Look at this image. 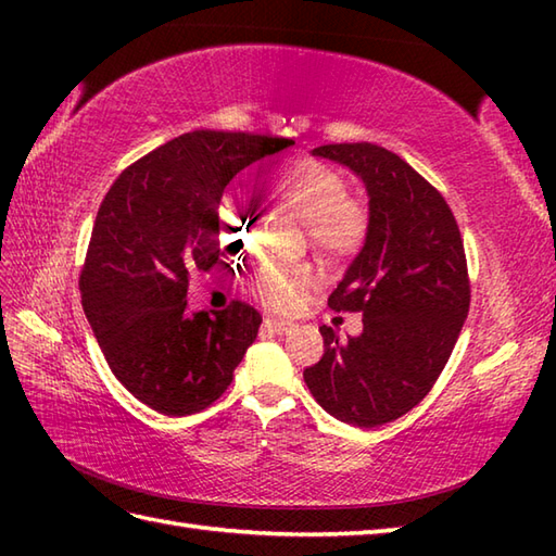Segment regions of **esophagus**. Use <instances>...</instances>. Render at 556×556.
<instances>
[{
  "instance_id": "esophagus-1",
  "label": "esophagus",
  "mask_w": 556,
  "mask_h": 556,
  "mask_svg": "<svg viewBox=\"0 0 556 556\" xmlns=\"http://www.w3.org/2000/svg\"><path fill=\"white\" fill-rule=\"evenodd\" d=\"M265 327L271 329V332H277V334H289L293 329V323L279 320V317H265Z\"/></svg>"
}]
</instances>
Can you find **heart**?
Returning <instances> with one entry per match:
<instances>
[{
	"instance_id": "obj_1",
	"label": "heart",
	"mask_w": 556,
	"mask_h": 556,
	"mask_svg": "<svg viewBox=\"0 0 556 556\" xmlns=\"http://www.w3.org/2000/svg\"><path fill=\"white\" fill-rule=\"evenodd\" d=\"M265 186L277 203L303 219L311 241L332 255L356 253L368 236L370 215L363 200L346 191V181L329 164L296 157L277 164L265 176ZM255 219L236 200H224L217 212V236L222 243L243 248L251 241ZM315 285V271L303 263H269L253 277V289L269 308L287 311Z\"/></svg>"
}]
</instances>
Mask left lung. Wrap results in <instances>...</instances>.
I'll list each match as a JSON object with an SVG mask.
<instances>
[{"label":"left lung","instance_id":"left-lung-1","mask_svg":"<svg viewBox=\"0 0 556 556\" xmlns=\"http://www.w3.org/2000/svg\"><path fill=\"white\" fill-rule=\"evenodd\" d=\"M313 155L361 176L370 227L327 299L337 313H363V332L339 341L323 325L325 353L303 380L329 416L377 428L418 406L452 356L470 305L464 239L444 195L394 152L329 143Z\"/></svg>","mask_w":556,"mask_h":556}]
</instances>
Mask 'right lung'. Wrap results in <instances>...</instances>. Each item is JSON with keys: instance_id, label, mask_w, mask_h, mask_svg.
Instances as JSON below:
<instances>
[{"instance_id": "obj_1", "label": "right lung", "mask_w": 556, "mask_h": 556, "mask_svg": "<svg viewBox=\"0 0 556 556\" xmlns=\"http://www.w3.org/2000/svg\"><path fill=\"white\" fill-rule=\"evenodd\" d=\"M291 138L200 131L116 176L92 224L80 299L116 380L164 416H191L227 392L263 317L243 301L191 313L188 275L219 263L217 207L248 164Z\"/></svg>"}]
</instances>
